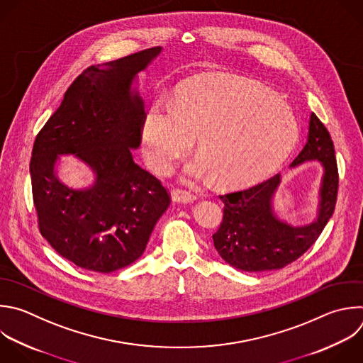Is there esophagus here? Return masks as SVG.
Returning a JSON list of instances; mask_svg holds the SVG:
<instances>
[{
	"instance_id": "34e87169",
	"label": "esophagus",
	"mask_w": 363,
	"mask_h": 363,
	"mask_svg": "<svg viewBox=\"0 0 363 363\" xmlns=\"http://www.w3.org/2000/svg\"><path fill=\"white\" fill-rule=\"evenodd\" d=\"M171 196L175 202H182V203H188L196 199V195L186 191V189H181V188H174L171 191Z\"/></svg>"
}]
</instances>
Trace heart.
Masks as SVG:
<instances>
[{
  "label": "heart",
  "mask_w": 363,
  "mask_h": 363,
  "mask_svg": "<svg viewBox=\"0 0 363 363\" xmlns=\"http://www.w3.org/2000/svg\"><path fill=\"white\" fill-rule=\"evenodd\" d=\"M194 138L201 158L185 168V178L212 174L220 185L236 186L268 172L292 150L298 121L288 102L264 86L196 77L175 88L172 105L147 111L141 141L148 167L168 174Z\"/></svg>",
  "instance_id": "heart-1"
}]
</instances>
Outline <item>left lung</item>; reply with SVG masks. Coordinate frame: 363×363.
Returning <instances> with one entry per match:
<instances>
[{"instance_id": "1", "label": "left lung", "mask_w": 363, "mask_h": 363, "mask_svg": "<svg viewBox=\"0 0 363 363\" xmlns=\"http://www.w3.org/2000/svg\"><path fill=\"white\" fill-rule=\"evenodd\" d=\"M311 160L322 164L323 181L319 216L309 225H289L272 211L271 198L281 181L279 174L251 188L219 195L223 218L212 238L215 250L225 262L247 272L281 269L315 244L335 211L339 175L332 138L313 112L308 143L291 167Z\"/></svg>"}]
</instances>
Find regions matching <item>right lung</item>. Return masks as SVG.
<instances>
[{
	"mask_svg": "<svg viewBox=\"0 0 363 363\" xmlns=\"http://www.w3.org/2000/svg\"><path fill=\"white\" fill-rule=\"evenodd\" d=\"M160 52L154 47L88 67L35 138L30 174L40 232L79 268L109 274L135 262L171 203L168 189L131 154L145 119L131 84ZM64 153L93 168L91 189L72 190L56 178L53 165Z\"/></svg>",
	"mask_w": 363,
	"mask_h": 363,
	"instance_id": "add662e5",
	"label": "right lung"
}]
</instances>
